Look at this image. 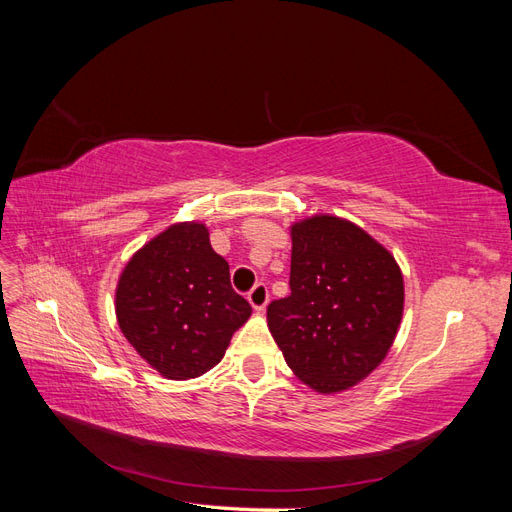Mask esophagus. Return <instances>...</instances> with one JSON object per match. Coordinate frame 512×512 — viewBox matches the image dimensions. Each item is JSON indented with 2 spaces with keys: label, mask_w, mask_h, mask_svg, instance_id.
<instances>
[{
  "label": "esophagus",
  "mask_w": 512,
  "mask_h": 512,
  "mask_svg": "<svg viewBox=\"0 0 512 512\" xmlns=\"http://www.w3.org/2000/svg\"><path fill=\"white\" fill-rule=\"evenodd\" d=\"M247 299H250V303H252V307H254V309H258V312H262V309H265V307H267V303H269V290H267V284L258 282V284L250 290V294H247Z\"/></svg>",
  "instance_id": "esophagus-1"
}]
</instances>
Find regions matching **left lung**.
Wrapping results in <instances>:
<instances>
[{
  "instance_id": "1",
  "label": "left lung",
  "mask_w": 512,
  "mask_h": 512,
  "mask_svg": "<svg viewBox=\"0 0 512 512\" xmlns=\"http://www.w3.org/2000/svg\"><path fill=\"white\" fill-rule=\"evenodd\" d=\"M290 235V294L269 303V331L305 384L350 389L393 344L404 277L378 241L333 215L294 224Z\"/></svg>"
}]
</instances>
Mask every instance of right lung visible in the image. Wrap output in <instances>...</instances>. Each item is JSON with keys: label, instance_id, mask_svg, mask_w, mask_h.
Returning <instances> with one entry per match:
<instances>
[{"label": "right lung", "instance_id": "add662e5", "mask_svg": "<svg viewBox=\"0 0 512 512\" xmlns=\"http://www.w3.org/2000/svg\"><path fill=\"white\" fill-rule=\"evenodd\" d=\"M117 320L143 359L170 380L218 365L252 307L230 286L228 262L213 252L205 224H175L123 269Z\"/></svg>", "mask_w": 512, "mask_h": 512}]
</instances>
